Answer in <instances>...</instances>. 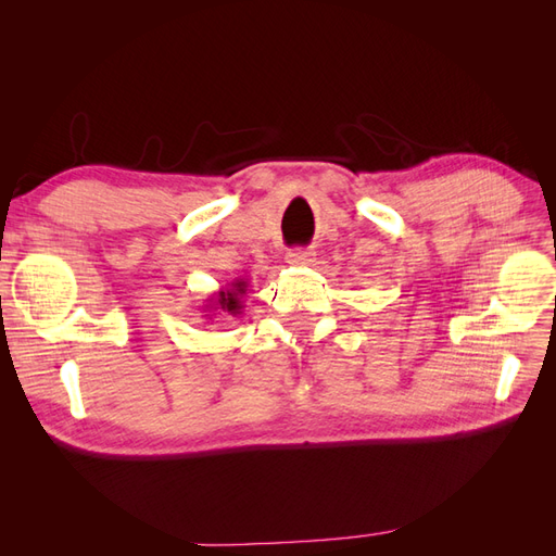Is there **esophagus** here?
Wrapping results in <instances>:
<instances>
[{
  "mask_svg": "<svg viewBox=\"0 0 556 556\" xmlns=\"http://www.w3.org/2000/svg\"><path fill=\"white\" fill-rule=\"evenodd\" d=\"M288 264L292 266H308L315 262V252L313 250H306V248H294L288 252Z\"/></svg>",
  "mask_w": 556,
  "mask_h": 556,
  "instance_id": "obj_1",
  "label": "esophagus"
}]
</instances>
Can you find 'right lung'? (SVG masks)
<instances>
[{
    "instance_id": "add662e5",
    "label": "right lung",
    "mask_w": 556,
    "mask_h": 556,
    "mask_svg": "<svg viewBox=\"0 0 556 556\" xmlns=\"http://www.w3.org/2000/svg\"><path fill=\"white\" fill-rule=\"evenodd\" d=\"M248 292V280H233L229 288L215 292L213 296L206 299L204 304V317L206 323H213V319L217 317V313H229V315H239L241 308H243V296Z\"/></svg>"
}]
</instances>
